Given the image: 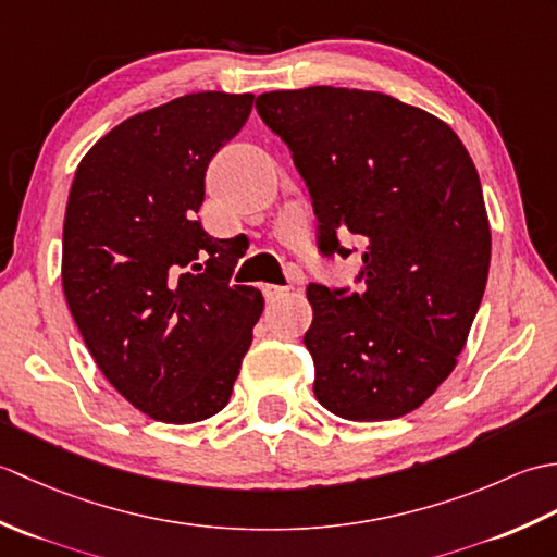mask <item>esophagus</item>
Listing matches in <instances>:
<instances>
[{
    "instance_id": "34e87169",
    "label": "esophagus",
    "mask_w": 557,
    "mask_h": 557,
    "mask_svg": "<svg viewBox=\"0 0 557 557\" xmlns=\"http://www.w3.org/2000/svg\"><path fill=\"white\" fill-rule=\"evenodd\" d=\"M289 292V287H282V285H263V294L268 301H275L280 297H285V294Z\"/></svg>"
}]
</instances>
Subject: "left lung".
Instances as JSON below:
<instances>
[{
    "instance_id": "obj_1",
    "label": "left lung",
    "mask_w": 557,
    "mask_h": 557,
    "mask_svg": "<svg viewBox=\"0 0 557 557\" xmlns=\"http://www.w3.org/2000/svg\"><path fill=\"white\" fill-rule=\"evenodd\" d=\"M292 152L318 218V251L361 270L306 289L318 401L349 421L421 407L453 373L486 289L491 227L479 172L437 116L383 92L311 86L256 98Z\"/></svg>"
}]
</instances>
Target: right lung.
Returning <instances> with one entry per match:
<instances>
[{
	"label": "right lung",
	"instance_id": "1",
	"mask_svg": "<svg viewBox=\"0 0 557 557\" xmlns=\"http://www.w3.org/2000/svg\"><path fill=\"white\" fill-rule=\"evenodd\" d=\"M253 108L251 92H191L102 136L71 184L62 285L104 377L136 409L194 423L232 397L263 294L232 285L239 239L198 220L212 156Z\"/></svg>",
	"mask_w": 557,
	"mask_h": 557
}]
</instances>
